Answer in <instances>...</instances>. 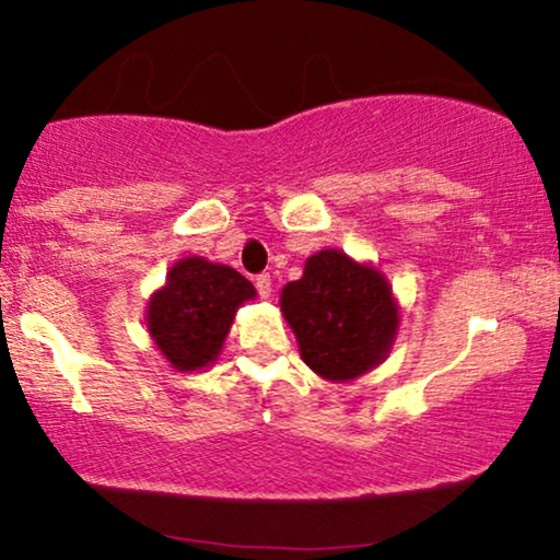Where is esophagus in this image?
Instances as JSON below:
<instances>
[{
	"label": "esophagus",
	"mask_w": 560,
	"mask_h": 560,
	"mask_svg": "<svg viewBox=\"0 0 560 560\" xmlns=\"http://www.w3.org/2000/svg\"><path fill=\"white\" fill-rule=\"evenodd\" d=\"M255 288H257V293H260V298H270V295H272V280H270V275H267V272L257 275V278H255Z\"/></svg>",
	"instance_id": "esophagus-1"
}]
</instances>
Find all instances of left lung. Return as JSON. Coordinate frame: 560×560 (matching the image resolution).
<instances>
[{"mask_svg": "<svg viewBox=\"0 0 560 560\" xmlns=\"http://www.w3.org/2000/svg\"><path fill=\"white\" fill-rule=\"evenodd\" d=\"M280 311L293 328L300 359L336 384L384 363L399 334L392 282L378 267L355 262L340 249L307 257L303 278L282 288Z\"/></svg>", "mask_w": 560, "mask_h": 560, "instance_id": "1", "label": "left lung"}]
</instances>
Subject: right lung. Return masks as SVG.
Instances as JSON below:
<instances>
[{
  "label": "right lung",
  "instance_id": "obj_1",
  "mask_svg": "<svg viewBox=\"0 0 560 560\" xmlns=\"http://www.w3.org/2000/svg\"><path fill=\"white\" fill-rule=\"evenodd\" d=\"M255 295L253 282L234 267L184 257L151 293L145 328L172 369L191 374L220 359L234 315Z\"/></svg>",
  "mask_w": 560,
  "mask_h": 560
}]
</instances>
